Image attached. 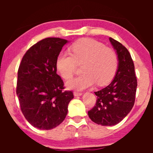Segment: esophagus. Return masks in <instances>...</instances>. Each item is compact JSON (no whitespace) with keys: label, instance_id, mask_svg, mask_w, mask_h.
Masks as SVG:
<instances>
[{"label":"esophagus","instance_id":"1","mask_svg":"<svg viewBox=\"0 0 153 153\" xmlns=\"http://www.w3.org/2000/svg\"><path fill=\"white\" fill-rule=\"evenodd\" d=\"M74 96H81V95H82V93H80V92L74 91Z\"/></svg>","mask_w":153,"mask_h":153}]
</instances>
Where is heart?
<instances>
[{"mask_svg":"<svg viewBox=\"0 0 153 153\" xmlns=\"http://www.w3.org/2000/svg\"><path fill=\"white\" fill-rule=\"evenodd\" d=\"M72 54L60 52L56 58V68L61 76L69 79L74 74L76 64H82L80 76L70 79L66 86L82 91L95 84L103 85L114 78L118 68V56L113 49L105 47L95 39L83 38L71 47Z\"/></svg>","mask_w":153,"mask_h":153,"instance_id":"b5f03b06","label":"heart"}]
</instances>
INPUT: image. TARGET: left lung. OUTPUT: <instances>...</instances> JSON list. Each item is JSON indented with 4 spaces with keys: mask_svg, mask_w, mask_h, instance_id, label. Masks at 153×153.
Here are the masks:
<instances>
[{
    "mask_svg": "<svg viewBox=\"0 0 153 153\" xmlns=\"http://www.w3.org/2000/svg\"><path fill=\"white\" fill-rule=\"evenodd\" d=\"M109 41L118 56V69L110 84L95 92L97 102L88 112L92 121L102 126L118 124L127 116L134 104L137 87L134 65L128 50L111 37Z\"/></svg>",
    "mask_w": 153,
    "mask_h": 153,
    "instance_id": "left-lung-1",
    "label": "left lung"
}]
</instances>
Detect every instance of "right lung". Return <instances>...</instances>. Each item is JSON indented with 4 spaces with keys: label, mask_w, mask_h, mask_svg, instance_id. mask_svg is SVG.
Wrapping results in <instances>:
<instances>
[{
    "label": "right lung",
    "mask_w": 153,
    "mask_h": 153,
    "mask_svg": "<svg viewBox=\"0 0 153 153\" xmlns=\"http://www.w3.org/2000/svg\"><path fill=\"white\" fill-rule=\"evenodd\" d=\"M68 40L47 37L32 46L18 70L16 95L28 122L39 129L55 128L65 120L72 91L62 92L63 81L56 71V58Z\"/></svg>",
    "instance_id": "1"
}]
</instances>
